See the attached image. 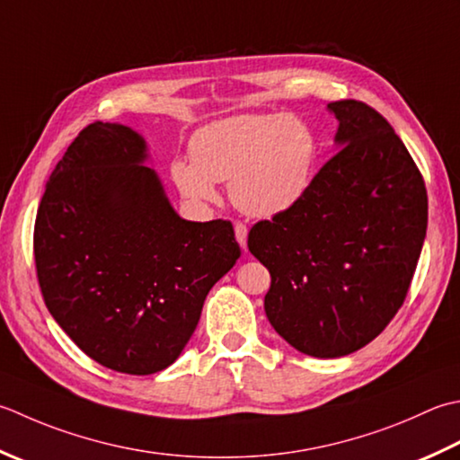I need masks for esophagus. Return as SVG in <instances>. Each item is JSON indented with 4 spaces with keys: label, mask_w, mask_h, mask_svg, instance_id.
I'll list each match as a JSON object with an SVG mask.
<instances>
[{
    "label": "esophagus",
    "mask_w": 460,
    "mask_h": 460,
    "mask_svg": "<svg viewBox=\"0 0 460 460\" xmlns=\"http://www.w3.org/2000/svg\"><path fill=\"white\" fill-rule=\"evenodd\" d=\"M247 233H249V229L245 223H235V237L243 249H247Z\"/></svg>",
    "instance_id": "esophagus-1"
}]
</instances>
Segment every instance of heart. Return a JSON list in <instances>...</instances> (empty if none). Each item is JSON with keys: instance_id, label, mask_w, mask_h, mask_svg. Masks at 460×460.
Returning a JSON list of instances; mask_svg holds the SVG:
<instances>
[{"instance_id": "b5f03b06", "label": "heart", "mask_w": 460, "mask_h": 460, "mask_svg": "<svg viewBox=\"0 0 460 460\" xmlns=\"http://www.w3.org/2000/svg\"><path fill=\"white\" fill-rule=\"evenodd\" d=\"M317 151V137L299 117L231 115L195 131L189 143L191 161H173L171 179L197 203L215 201V183H229L239 211L273 219L307 193Z\"/></svg>"}]
</instances>
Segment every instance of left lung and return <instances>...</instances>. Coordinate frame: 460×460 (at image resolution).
Here are the masks:
<instances>
[{"label":"left lung","instance_id":"8db88e82","mask_svg":"<svg viewBox=\"0 0 460 460\" xmlns=\"http://www.w3.org/2000/svg\"><path fill=\"white\" fill-rule=\"evenodd\" d=\"M341 149L303 199L249 231L269 273L265 313L305 355L335 358L381 335L407 299L427 235V187L391 123L357 99L327 105Z\"/></svg>","mask_w":460,"mask_h":460}]
</instances>
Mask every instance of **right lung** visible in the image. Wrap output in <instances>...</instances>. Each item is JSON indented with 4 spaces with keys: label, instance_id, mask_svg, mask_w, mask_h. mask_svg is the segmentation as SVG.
Segmentation results:
<instances>
[{
    "label": "right lung",
    "instance_id": "right-lung-1",
    "mask_svg": "<svg viewBox=\"0 0 460 460\" xmlns=\"http://www.w3.org/2000/svg\"><path fill=\"white\" fill-rule=\"evenodd\" d=\"M146 157L139 133L89 123L53 169L33 229L51 317L87 357L128 375L181 355L207 293L241 257L231 221L179 217Z\"/></svg>",
    "mask_w": 460,
    "mask_h": 460
}]
</instances>
